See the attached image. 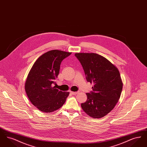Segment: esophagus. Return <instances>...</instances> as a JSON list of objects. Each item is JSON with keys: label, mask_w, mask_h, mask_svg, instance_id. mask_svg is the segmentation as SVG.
Segmentation results:
<instances>
[{"label": "esophagus", "mask_w": 147, "mask_h": 147, "mask_svg": "<svg viewBox=\"0 0 147 147\" xmlns=\"http://www.w3.org/2000/svg\"><path fill=\"white\" fill-rule=\"evenodd\" d=\"M70 93H71V94H73V95H76V94H78V93H79V91H77V92L71 91V92H70Z\"/></svg>", "instance_id": "obj_1"}]
</instances>
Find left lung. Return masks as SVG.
Here are the masks:
<instances>
[{
  "instance_id": "8db88e82",
  "label": "left lung",
  "mask_w": 147,
  "mask_h": 147,
  "mask_svg": "<svg viewBox=\"0 0 147 147\" xmlns=\"http://www.w3.org/2000/svg\"><path fill=\"white\" fill-rule=\"evenodd\" d=\"M88 82L94 84L92 91L86 93L87 100L81 106L95 119L105 116L119 101L123 83L118 68L103 56L94 53H77Z\"/></svg>"
}]
</instances>
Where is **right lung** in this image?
I'll return each instance as SVG.
<instances>
[{"label":"right lung","instance_id":"add662e5","mask_svg":"<svg viewBox=\"0 0 147 147\" xmlns=\"http://www.w3.org/2000/svg\"><path fill=\"white\" fill-rule=\"evenodd\" d=\"M71 52L54 49L46 52L35 62L27 77L25 89L31 102L42 112H52L61 108L69 92L56 88L60 65Z\"/></svg>","mask_w":147,"mask_h":147}]
</instances>
